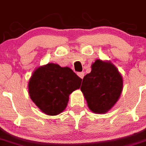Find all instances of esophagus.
Segmentation results:
<instances>
[{
    "instance_id": "esophagus-1",
    "label": "esophagus",
    "mask_w": 146,
    "mask_h": 146,
    "mask_svg": "<svg viewBox=\"0 0 146 146\" xmlns=\"http://www.w3.org/2000/svg\"><path fill=\"white\" fill-rule=\"evenodd\" d=\"M78 76H79L80 78H82V79H83L84 76V72H81V73H78Z\"/></svg>"
}]
</instances>
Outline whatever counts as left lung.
Listing matches in <instances>:
<instances>
[{"label": "left lung", "mask_w": 146, "mask_h": 146, "mask_svg": "<svg viewBox=\"0 0 146 146\" xmlns=\"http://www.w3.org/2000/svg\"><path fill=\"white\" fill-rule=\"evenodd\" d=\"M91 68V73L83 78L81 90L92 112L106 113L120 98L123 78L110 61L96 60Z\"/></svg>", "instance_id": "obj_1"}]
</instances>
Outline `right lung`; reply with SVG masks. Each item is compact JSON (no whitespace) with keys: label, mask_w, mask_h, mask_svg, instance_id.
Masks as SVG:
<instances>
[{"label":"right lung","mask_w":146,"mask_h":146,"mask_svg":"<svg viewBox=\"0 0 146 146\" xmlns=\"http://www.w3.org/2000/svg\"><path fill=\"white\" fill-rule=\"evenodd\" d=\"M81 81L68 67L48 63L37 68L28 81V93L44 113L57 115L66 108L69 95L81 86Z\"/></svg>","instance_id":"add662e5"}]
</instances>
